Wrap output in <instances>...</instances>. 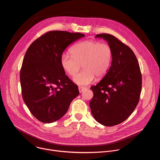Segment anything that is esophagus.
I'll return each instance as SVG.
<instances>
[{"label":"esophagus","instance_id":"esophagus-1","mask_svg":"<svg viewBox=\"0 0 160 160\" xmlns=\"http://www.w3.org/2000/svg\"><path fill=\"white\" fill-rule=\"evenodd\" d=\"M86 89V88H84V87H81V86H79L78 87V90H79V92H82L83 90H85Z\"/></svg>","mask_w":160,"mask_h":160}]
</instances>
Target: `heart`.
Returning <instances> with one entry per match:
<instances>
[{
	"label": "heart",
	"mask_w": 160,
	"mask_h": 160,
	"mask_svg": "<svg viewBox=\"0 0 160 160\" xmlns=\"http://www.w3.org/2000/svg\"><path fill=\"white\" fill-rule=\"evenodd\" d=\"M71 55L63 53L60 64L68 75L74 77L82 67L83 70L74 77L79 86H88L95 77L103 78L108 73L112 60V49L110 45L93 40H87L73 46Z\"/></svg>",
	"instance_id": "obj_1"
}]
</instances>
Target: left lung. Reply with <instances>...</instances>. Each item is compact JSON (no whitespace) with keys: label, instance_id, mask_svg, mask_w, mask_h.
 I'll use <instances>...</instances> for the list:
<instances>
[{"label":"left lung","instance_id":"1","mask_svg":"<svg viewBox=\"0 0 160 160\" xmlns=\"http://www.w3.org/2000/svg\"><path fill=\"white\" fill-rule=\"evenodd\" d=\"M112 49L111 66L103 78L91 88L93 97L89 102L91 113L105 126L118 125L127 118L139 102L142 73L132 50L114 36L102 33Z\"/></svg>","mask_w":160,"mask_h":160}]
</instances>
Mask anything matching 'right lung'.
I'll return each instance as SVG.
<instances>
[{
  "label": "right lung",
  "mask_w": 160,
  "mask_h": 160,
  "mask_svg": "<svg viewBox=\"0 0 160 160\" xmlns=\"http://www.w3.org/2000/svg\"><path fill=\"white\" fill-rule=\"evenodd\" d=\"M84 36L49 31L28 48L20 69V85L26 105L39 121L52 123L60 119L79 94L78 86L61 66L60 57L70 44Z\"/></svg>",
  "instance_id": "1"
}]
</instances>
